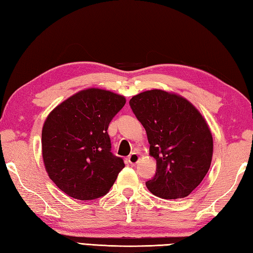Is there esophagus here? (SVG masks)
Returning a JSON list of instances; mask_svg holds the SVG:
<instances>
[{"instance_id": "esophagus-1", "label": "esophagus", "mask_w": 253, "mask_h": 253, "mask_svg": "<svg viewBox=\"0 0 253 253\" xmlns=\"http://www.w3.org/2000/svg\"><path fill=\"white\" fill-rule=\"evenodd\" d=\"M139 160H140V157H139V154L136 152L131 153L129 157H128V162H129L131 165L137 164L139 162Z\"/></svg>"}]
</instances>
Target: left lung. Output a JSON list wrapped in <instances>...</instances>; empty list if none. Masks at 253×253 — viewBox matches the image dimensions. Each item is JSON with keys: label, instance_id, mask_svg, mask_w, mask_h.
<instances>
[{"label": "left lung", "instance_id": "obj_1", "mask_svg": "<svg viewBox=\"0 0 253 253\" xmlns=\"http://www.w3.org/2000/svg\"><path fill=\"white\" fill-rule=\"evenodd\" d=\"M129 104L147 131L157 173L146 182L164 199L189 196L210 169L213 137L197 107L184 96L161 89L133 95Z\"/></svg>", "mask_w": 253, "mask_h": 253}]
</instances>
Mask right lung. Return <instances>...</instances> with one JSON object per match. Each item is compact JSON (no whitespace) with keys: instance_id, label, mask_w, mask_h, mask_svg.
<instances>
[{"instance_id":"1","label":"right lung","mask_w":253,"mask_h":253,"mask_svg":"<svg viewBox=\"0 0 253 253\" xmlns=\"http://www.w3.org/2000/svg\"><path fill=\"white\" fill-rule=\"evenodd\" d=\"M124 95L100 88L78 91L53 109L42 127V158L50 179L67 196L93 200L106 195L120 171L111 152L109 124Z\"/></svg>"}]
</instances>
